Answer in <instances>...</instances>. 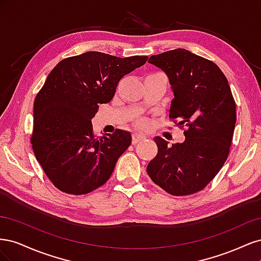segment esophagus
Masks as SVG:
<instances>
[{
    "label": "esophagus",
    "instance_id": "obj_1",
    "mask_svg": "<svg viewBox=\"0 0 261 261\" xmlns=\"http://www.w3.org/2000/svg\"><path fill=\"white\" fill-rule=\"evenodd\" d=\"M145 139H146V137L141 135V134H134L132 137V143H133V145H136Z\"/></svg>",
    "mask_w": 261,
    "mask_h": 261
}]
</instances>
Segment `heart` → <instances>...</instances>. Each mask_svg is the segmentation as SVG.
<instances>
[{
	"label": "heart",
	"mask_w": 261,
	"mask_h": 261,
	"mask_svg": "<svg viewBox=\"0 0 261 261\" xmlns=\"http://www.w3.org/2000/svg\"><path fill=\"white\" fill-rule=\"evenodd\" d=\"M148 121L146 120V118H138V120L136 121V125L138 126V127H141V128H145L148 126Z\"/></svg>",
	"instance_id": "obj_1"
}]
</instances>
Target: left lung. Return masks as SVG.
I'll list each match as a JSON object with an SVG mask.
<instances>
[{"label":"left lung","instance_id":"left-lung-1","mask_svg":"<svg viewBox=\"0 0 261 261\" xmlns=\"http://www.w3.org/2000/svg\"><path fill=\"white\" fill-rule=\"evenodd\" d=\"M150 64L168 75L174 99L170 118L185 126L184 143L168 146L155 137L158 153L147 173L173 196L201 191L227 159L236 123V106L230 85L215 63L185 49L150 57Z\"/></svg>","mask_w":261,"mask_h":261}]
</instances>
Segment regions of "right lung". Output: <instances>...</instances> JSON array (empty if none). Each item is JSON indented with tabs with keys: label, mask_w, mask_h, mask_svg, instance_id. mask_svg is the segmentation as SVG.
<instances>
[{
	"label": "right lung",
	"mask_w": 261,
	"mask_h": 261,
	"mask_svg": "<svg viewBox=\"0 0 261 261\" xmlns=\"http://www.w3.org/2000/svg\"><path fill=\"white\" fill-rule=\"evenodd\" d=\"M147 60L92 51L62 60L51 70L34 102L31 145L60 191L88 194L111 176L132 136L116 129L94 137L91 118L100 105L113 99L118 82Z\"/></svg>",
	"instance_id": "1"
}]
</instances>
